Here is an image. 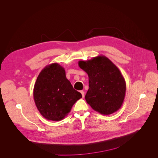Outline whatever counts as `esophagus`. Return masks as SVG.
I'll return each instance as SVG.
<instances>
[{"mask_svg": "<svg viewBox=\"0 0 158 158\" xmlns=\"http://www.w3.org/2000/svg\"><path fill=\"white\" fill-rule=\"evenodd\" d=\"M80 93L82 94V97L84 98V94H85V93H84V91H80Z\"/></svg>", "mask_w": 158, "mask_h": 158, "instance_id": "34e87169", "label": "esophagus"}]
</instances>
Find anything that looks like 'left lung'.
Wrapping results in <instances>:
<instances>
[{"label":"left lung","mask_w":158,"mask_h":158,"mask_svg":"<svg viewBox=\"0 0 158 158\" xmlns=\"http://www.w3.org/2000/svg\"><path fill=\"white\" fill-rule=\"evenodd\" d=\"M78 66L88 75L85 99L91 107L106 115L117 111L125 99L126 82L117 66L104 55L80 60Z\"/></svg>","instance_id":"left-lung-1"}]
</instances>
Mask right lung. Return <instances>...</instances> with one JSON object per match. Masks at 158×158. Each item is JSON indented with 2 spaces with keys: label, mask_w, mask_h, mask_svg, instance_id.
<instances>
[{
  "label": "right lung",
  "mask_w": 158,
  "mask_h": 158,
  "mask_svg": "<svg viewBox=\"0 0 158 158\" xmlns=\"http://www.w3.org/2000/svg\"><path fill=\"white\" fill-rule=\"evenodd\" d=\"M33 99L41 115L59 121L67 115L73 105L82 98L66 78L65 70L55 63L47 65L38 75L33 88Z\"/></svg>",
  "instance_id": "1"
}]
</instances>
